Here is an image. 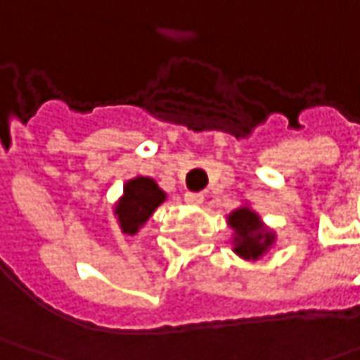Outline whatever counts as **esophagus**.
<instances>
[{"instance_id": "esophagus-1", "label": "esophagus", "mask_w": 360, "mask_h": 360, "mask_svg": "<svg viewBox=\"0 0 360 360\" xmlns=\"http://www.w3.org/2000/svg\"><path fill=\"white\" fill-rule=\"evenodd\" d=\"M185 202L187 204H193V206H200L204 202V193H200V191H187L185 193Z\"/></svg>"}]
</instances>
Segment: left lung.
Instances as JSON below:
<instances>
[{
    "label": "left lung",
    "mask_w": 360,
    "mask_h": 360,
    "mask_svg": "<svg viewBox=\"0 0 360 360\" xmlns=\"http://www.w3.org/2000/svg\"><path fill=\"white\" fill-rule=\"evenodd\" d=\"M227 223L233 229V252L246 260H258L275 244V233L264 227L260 217L248 206L236 208L227 217Z\"/></svg>",
    "instance_id": "left-lung-1"
}]
</instances>
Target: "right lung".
<instances>
[{"label": "right lung", "mask_w": 360, "mask_h": 360, "mask_svg": "<svg viewBox=\"0 0 360 360\" xmlns=\"http://www.w3.org/2000/svg\"><path fill=\"white\" fill-rule=\"evenodd\" d=\"M167 200V193L158 187V183L150 177H135L124 183L122 198L116 202L114 214L118 217V225L122 233H137L139 227L154 214V210Z\"/></svg>", "instance_id": "1"}]
</instances>
